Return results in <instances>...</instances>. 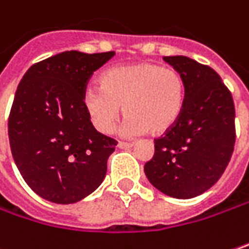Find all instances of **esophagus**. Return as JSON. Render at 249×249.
<instances>
[{
	"instance_id": "34e87169",
	"label": "esophagus",
	"mask_w": 249,
	"mask_h": 249,
	"mask_svg": "<svg viewBox=\"0 0 249 249\" xmlns=\"http://www.w3.org/2000/svg\"><path fill=\"white\" fill-rule=\"evenodd\" d=\"M132 147H134V144H131V142H123V141L118 142V148H121V149H128Z\"/></svg>"
}]
</instances>
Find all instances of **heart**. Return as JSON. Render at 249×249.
Here are the masks:
<instances>
[{
  "label": "heart",
  "instance_id": "1",
  "mask_svg": "<svg viewBox=\"0 0 249 249\" xmlns=\"http://www.w3.org/2000/svg\"><path fill=\"white\" fill-rule=\"evenodd\" d=\"M185 97L187 84L178 71L154 62H137L108 68L102 74L101 87H88L82 101L102 134L114 129L124 107L128 134L148 131L160 137L179 121Z\"/></svg>",
  "mask_w": 249,
  "mask_h": 249
}]
</instances>
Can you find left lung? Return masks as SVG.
<instances>
[{
    "mask_svg": "<svg viewBox=\"0 0 249 249\" xmlns=\"http://www.w3.org/2000/svg\"><path fill=\"white\" fill-rule=\"evenodd\" d=\"M164 61L185 79V107L177 125L154 140L144 171L157 190L188 199L210 190L227 168L235 145V107L211 67L184 55Z\"/></svg>",
    "mask_w": 249,
    "mask_h": 249,
    "instance_id": "8db88e82",
    "label": "left lung"
}]
</instances>
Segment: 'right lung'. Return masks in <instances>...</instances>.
<instances>
[{"instance_id":"add662e5","label":"right lung","mask_w":249,"mask_h":249,"mask_svg":"<svg viewBox=\"0 0 249 249\" xmlns=\"http://www.w3.org/2000/svg\"><path fill=\"white\" fill-rule=\"evenodd\" d=\"M114 54L65 51L34 64L19 81L8 117L10 147L28 187L47 201L78 202L105 178L118 142L94 128L82 97Z\"/></svg>"}]
</instances>
